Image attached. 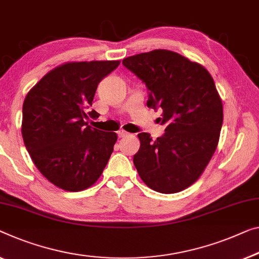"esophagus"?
Returning a JSON list of instances; mask_svg holds the SVG:
<instances>
[{
    "label": "esophagus",
    "instance_id": "obj_1",
    "mask_svg": "<svg viewBox=\"0 0 259 259\" xmlns=\"http://www.w3.org/2000/svg\"><path fill=\"white\" fill-rule=\"evenodd\" d=\"M128 135H129V134L126 133V131H124V130H119V131H117V136H118L119 138L128 136Z\"/></svg>",
    "mask_w": 259,
    "mask_h": 259
}]
</instances>
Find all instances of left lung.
<instances>
[{"instance_id":"8db88e82","label":"left lung","mask_w":259,"mask_h":259,"mask_svg":"<svg viewBox=\"0 0 259 259\" xmlns=\"http://www.w3.org/2000/svg\"><path fill=\"white\" fill-rule=\"evenodd\" d=\"M145 82L149 108H161L164 136L138 134L134 164L151 190L172 194L195 183L213 157L223 123L222 100L202 65L168 50H153L123 59Z\"/></svg>"}]
</instances>
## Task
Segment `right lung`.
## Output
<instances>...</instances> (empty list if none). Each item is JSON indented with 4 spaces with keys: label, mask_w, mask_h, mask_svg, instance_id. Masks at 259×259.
<instances>
[{
    "label": "right lung",
    "mask_w": 259,
    "mask_h": 259,
    "mask_svg": "<svg viewBox=\"0 0 259 259\" xmlns=\"http://www.w3.org/2000/svg\"><path fill=\"white\" fill-rule=\"evenodd\" d=\"M119 60L69 61L31 88L23 103L22 136L31 159L55 186L80 192L94 185L114 151L115 133L91 128L99 117L92 106L100 81Z\"/></svg>",
    "instance_id": "obj_1"
}]
</instances>
